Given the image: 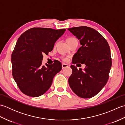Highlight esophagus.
I'll return each instance as SVG.
<instances>
[{
    "label": "esophagus",
    "mask_w": 125,
    "mask_h": 125,
    "mask_svg": "<svg viewBox=\"0 0 125 125\" xmlns=\"http://www.w3.org/2000/svg\"><path fill=\"white\" fill-rule=\"evenodd\" d=\"M68 67V65L67 64H65V63H62V69H64V68H65Z\"/></svg>",
    "instance_id": "esophagus-1"
}]
</instances>
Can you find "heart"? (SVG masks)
I'll use <instances>...</instances> for the list:
<instances>
[{
  "label": "heart",
  "mask_w": 125,
  "mask_h": 125,
  "mask_svg": "<svg viewBox=\"0 0 125 125\" xmlns=\"http://www.w3.org/2000/svg\"><path fill=\"white\" fill-rule=\"evenodd\" d=\"M76 40V39L75 38H73V37H70V38H68L67 39V42H68V43L69 44V43H70V42ZM61 58H62V60L64 61H67L68 60V57H61Z\"/></svg>",
  "instance_id": "1"
}]
</instances>
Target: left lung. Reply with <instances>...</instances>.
Returning a JSON list of instances; mask_svg holds the SVG:
<instances>
[{"label": "left lung", "mask_w": 125, "mask_h": 125, "mask_svg": "<svg viewBox=\"0 0 125 125\" xmlns=\"http://www.w3.org/2000/svg\"><path fill=\"white\" fill-rule=\"evenodd\" d=\"M68 30L79 40L81 44L73 56V63L86 65L84 70L71 65L73 73L69 84L79 97L91 98L101 91L109 78L112 63L110 46L102 34L94 28L81 26Z\"/></svg>", "instance_id": "left-lung-1"}]
</instances>
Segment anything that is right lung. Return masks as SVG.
<instances>
[{"label":"right lung","instance_id":"right-lung-1","mask_svg":"<svg viewBox=\"0 0 125 125\" xmlns=\"http://www.w3.org/2000/svg\"><path fill=\"white\" fill-rule=\"evenodd\" d=\"M65 29L32 28L21 35L11 56L12 75L23 94L36 97L44 94L51 86L62 64L55 61L51 65L42 66L43 54H48L55 42Z\"/></svg>","mask_w":125,"mask_h":125}]
</instances>
